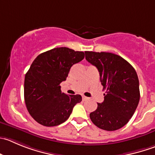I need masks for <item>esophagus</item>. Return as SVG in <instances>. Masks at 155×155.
Masks as SVG:
<instances>
[{"label":"esophagus","instance_id":"34e87169","mask_svg":"<svg viewBox=\"0 0 155 155\" xmlns=\"http://www.w3.org/2000/svg\"><path fill=\"white\" fill-rule=\"evenodd\" d=\"M82 99H83V101H87L88 99V97H85V96H82Z\"/></svg>","mask_w":155,"mask_h":155}]
</instances>
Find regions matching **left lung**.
Segmentation results:
<instances>
[{
	"label": "left lung",
	"mask_w": 155,
	"mask_h": 155,
	"mask_svg": "<svg viewBox=\"0 0 155 155\" xmlns=\"http://www.w3.org/2000/svg\"><path fill=\"white\" fill-rule=\"evenodd\" d=\"M85 58L98 69L101 84L107 90L104 102L97 104L90 118L100 129L117 130L129 122L139 102L136 71L126 60L113 53L85 51Z\"/></svg>",
	"instance_id": "8db88e82"
}]
</instances>
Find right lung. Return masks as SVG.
<instances>
[{
    "instance_id": "add662e5",
    "label": "right lung",
    "mask_w": 155,
    "mask_h": 155,
    "mask_svg": "<svg viewBox=\"0 0 155 155\" xmlns=\"http://www.w3.org/2000/svg\"><path fill=\"white\" fill-rule=\"evenodd\" d=\"M84 58V53L66 47L54 48L39 54L25 75L24 100L28 112L44 126L65 122L74 107L81 102L79 94L61 93L60 84L71 68Z\"/></svg>"
}]
</instances>
